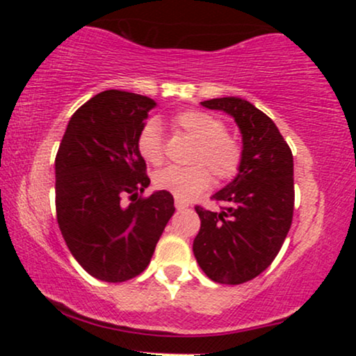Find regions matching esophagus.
Wrapping results in <instances>:
<instances>
[{"instance_id":"34e87169","label":"esophagus","mask_w":356,"mask_h":356,"mask_svg":"<svg viewBox=\"0 0 356 356\" xmlns=\"http://www.w3.org/2000/svg\"><path fill=\"white\" fill-rule=\"evenodd\" d=\"M187 207H189V204L181 201V199H175V209L182 211V209H187Z\"/></svg>"}]
</instances>
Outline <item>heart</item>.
Returning a JSON list of instances; mask_svg holds the SVG:
<instances>
[{"label":"heart","instance_id":"heart-1","mask_svg":"<svg viewBox=\"0 0 356 356\" xmlns=\"http://www.w3.org/2000/svg\"><path fill=\"white\" fill-rule=\"evenodd\" d=\"M175 127L195 140L192 164L189 167H165L154 175L157 189L167 191L174 197L187 201L204 192L212 182V175L220 182L234 179L243 164V145L238 138L226 134L220 118L202 110H184L174 117ZM138 154L145 162L161 165L164 162V142L161 125L149 120L137 138Z\"/></svg>","mask_w":356,"mask_h":356}]
</instances>
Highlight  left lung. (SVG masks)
Here are the masks:
<instances>
[{
    "label": "left lung",
    "instance_id": "left-lung-1",
    "mask_svg": "<svg viewBox=\"0 0 356 356\" xmlns=\"http://www.w3.org/2000/svg\"><path fill=\"white\" fill-rule=\"evenodd\" d=\"M201 105L234 118L243 136V164L234 181L212 195L227 204L222 211L195 206L201 229L192 251L212 281L241 284L273 263L291 227L293 154L275 122L248 100L222 97Z\"/></svg>",
    "mask_w": 356,
    "mask_h": 356
}]
</instances>
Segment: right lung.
I'll return each instance as SVG.
<instances>
[{"label":"right lung","mask_w":356,"mask_h":356,"mask_svg":"<svg viewBox=\"0 0 356 356\" xmlns=\"http://www.w3.org/2000/svg\"><path fill=\"white\" fill-rule=\"evenodd\" d=\"M149 97L107 90L73 113L55 159L56 220L68 249L88 275L122 283L140 275L175 207L170 192L149 197L137 138ZM130 195L133 202L121 197Z\"/></svg>","instance_id":"obj_1"}]
</instances>
